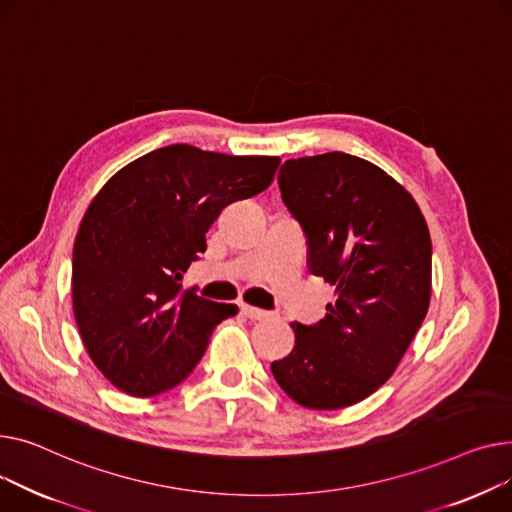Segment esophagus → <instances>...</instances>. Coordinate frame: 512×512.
<instances>
[{
	"instance_id": "esophagus-1",
	"label": "esophagus",
	"mask_w": 512,
	"mask_h": 512,
	"mask_svg": "<svg viewBox=\"0 0 512 512\" xmlns=\"http://www.w3.org/2000/svg\"><path fill=\"white\" fill-rule=\"evenodd\" d=\"M242 312L246 318L250 320H266L270 316V312L266 310H260V308H254V306H242Z\"/></svg>"
}]
</instances>
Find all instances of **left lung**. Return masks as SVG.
Masks as SVG:
<instances>
[{
    "mask_svg": "<svg viewBox=\"0 0 512 512\" xmlns=\"http://www.w3.org/2000/svg\"><path fill=\"white\" fill-rule=\"evenodd\" d=\"M277 179L308 237L310 273L337 299L318 324H291L295 347L270 370L302 407L343 409L393 376L426 318L430 231L413 196L359 157L289 159Z\"/></svg>",
    "mask_w": 512,
    "mask_h": 512,
    "instance_id": "1",
    "label": "left lung"
}]
</instances>
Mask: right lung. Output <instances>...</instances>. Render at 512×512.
Instances as JSON below:
<instances>
[{
  "instance_id": "obj_1",
  "label": "right lung",
  "mask_w": 512,
  "mask_h": 512,
  "mask_svg": "<svg viewBox=\"0 0 512 512\" xmlns=\"http://www.w3.org/2000/svg\"><path fill=\"white\" fill-rule=\"evenodd\" d=\"M279 157H233L190 144L157 148L119 169L88 204L72 260V306L101 374L132 397L190 376L237 306L182 287L221 210L260 194Z\"/></svg>"
}]
</instances>
